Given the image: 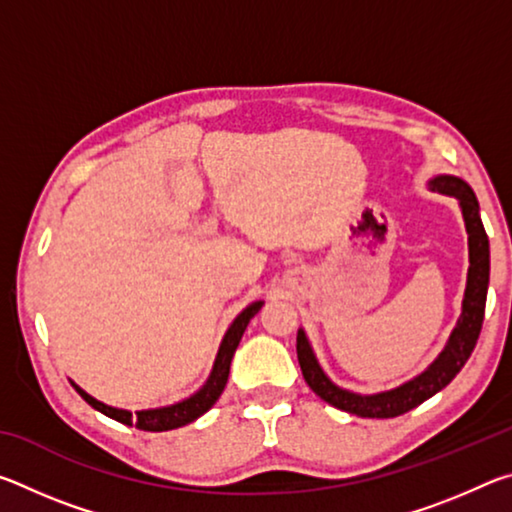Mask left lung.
<instances>
[{
  "instance_id": "left-lung-1",
  "label": "left lung",
  "mask_w": 512,
  "mask_h": 512,
  "mask_svg": "<svg viewBox=\"0 0 512 512\" xmlns=\"http://www.w3.org/2000/svg\"><path fill=\"white\" fill-rule=\"evenodd\" d=\"M429 187L433 192L458 198V205H461L465 219L467 246H470V268H467L463 311L452 336H449L445 350L438 354V359L433 361L422 375L393 388V391L359 395L345 391V388L336 386L334 381H329L323 368L318 366L305 332L298 329V361L302 377H305L311 391L327 404H332L341 411H348L352 415H359V418H397V415L415 409V406L422 404L424 400H429L431 395L443 391L449 381L461 372L467 359H470L476 341H479L490 282V244L481 223L479 201H476L472 187L456 176H436L429 180Z\"/></svg>"
}]
</instances>
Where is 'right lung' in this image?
Segmentation results:
<instances>
[{"instance_id":"add662e5","label":"right lung","mask_w":512,"mask_h":512,"mask_svg":"<svg viewBox=\"0 0 512 512\" xmlns=\"http://www.w3.org/2000/svg\"><path fill=\"white\" fill-rule=\"evenodd\" d=\"M262 305L264 302L257 300V302H253V305H248L244 311H241L235 320H232V325L228 327V332H225L223 341H221L219 354H216V359H214V368L210 372V379L205 381V386L201 388V391L194 393L192 397H187V400H183V402L162 406V409L131 413L126 409H115V406H108L99 400H94L92 395L85 393L81 386L74 384V381H72V386L76 388V393H79L83 400L92 406V409L101 411L103 415H108V418L117 420L121 424H128V427H133L135 424V427L142 431H169V429L185 427V424L194 422L196 418H201L205 411H210L214 402L221 397L225 384H228L232 354H235L241 336H244L246 327L250 323V318H253L257 311L262 309Z\"/></svg>"}]
</instances>
